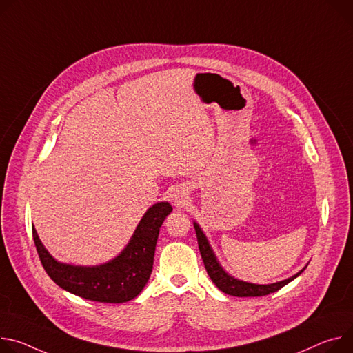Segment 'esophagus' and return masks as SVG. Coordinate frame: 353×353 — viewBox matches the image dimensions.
Returning <instances> with one entry per match:
<instances>
[{"label":"esophagus","mask_w":353,"mask_h":353,"mask_svg":"<svg viewBox=\"0 0 353 353\" xmlns=\"http://www.w3.org/2000/svg\"><path fill=\"white\" fill-rule=\"evenodd\" d=\"M187 199H188V194H187V191L183 187H176L172 191V194H170V200H172L173 205L177 207V208L184 207L185 203H187Z\"/></svg>","instance_id":"1"}]
</instances>
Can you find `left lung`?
<instances>
[{
	"label": "left lung",
	"instance_id": "8db88e82",
	"mask_svg": "<svg viewBox=\"0 0 353 353\" xmlns=\"http://www.w3.org/2000/svg\"><path fill=\"white\" fill-rule=\"evenodd\" d=\"M194 228H196V234H197V241H199V249L201 253V258L205 266V270L208 273V276L211 277V280L215 283V285L219 288L221 292H223L225 294L230 296H235V297H261V296H268L270 293H274L277 290H280L281 287H284L287 283H290L292 280H294L297 276H300L303 273L299 272L297 274H294L290 279H285L283 281L279 283H273V284H252V283H246V281H241L236 280L234 277H231L228 273L223 272V269L219 266V263L216 262L215 256L210 248V243L207 241V238L204 236L203 231L200 230V227L194 222Z\"/></svg>",
	"mask_w": 353,
	"mask_h": 353
}]
</instances>
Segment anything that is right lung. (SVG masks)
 I'll list each match as a JSON object with an SVG mask.
<instances>
[{"label":"right lung","mask_w":353,"mask_h":353,"mask_svg":"<svg viewBox=\"0 0 353 353\" xmlns=\"http://www.w3.org/2000/svg\"><path fill=\"white\" fill-rule=\"evenodd\" d=\"M172 211L169 203L150 207L122 253L114 261L94 268L59 263L45 249L35 228H32V236L43 269L57 285L90 301L119 304L135 299L148 283L160 227Z\"/></svg>","instance_id":"right-lung-1"}]
</instances>
